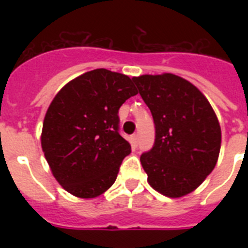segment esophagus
<instances>
[{
  "mask_svg": "<svg viewBox=\"0 0 248 248\" xmlns=\"http://www.w3.org/2000/svg\"><path fill=\"white\" fill-rule=\"evenodd\" d=\"M131 143L134 147H138V144H139V135H138V134H134V135L131 136Z\"/></svg>",
  "mask_w": 248,
  "mask_h": 248,
  "instance_id": "esophagus-1",
  "label": "esophagus"
}]
</instances>
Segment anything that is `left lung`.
<instances>
[{"mask_svg":"<svg viewBox=\"0 0 248 248\" xmlns=\"http://www.w3.org/2000/svg\"><path fill=\"white\" fill-rule=\"evenodd\" d=\"M132 81L151 109L155 145L140 162L152 188L170 198L197 189L215 167L221 128L211 104L196 86L172 73Z\"/></svg>","mask_w":248,"mask_h":248,"instance_id":"1","label":"left lung"}]
</instances>
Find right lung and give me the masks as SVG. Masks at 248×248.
I'll list each match as a JSON object with an SVG mask.
<instances>
[{
	"mask_svg": "<svg viewBox=\"0 0 248 248\" xmlns=\"http://www.w3.org/2000/svg\"><path fill=\"white\" fill-rule=\"evenodd\" d=\"M128 76L93 69L72 79L48 107L41 145L56 181L78 198H95L116 181L131 145L120 135L118 109L136 95Z\"/></svg>",
	"mask_w": 248,
	"mask_h": 248,
	"instance_id": "add662e5",
	"label": "right lung"
}]
</instances>
